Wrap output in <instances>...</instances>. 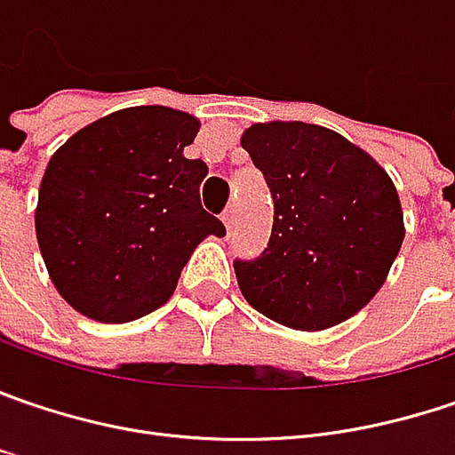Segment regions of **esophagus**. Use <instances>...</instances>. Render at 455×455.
<instances>
[{
  "mask_svg": "<svg viewBox=\"0 0 455 455\" xmlns=\"http://www.w3.org/2000/svg\"><path fill=\"white\" fill-rule=\"evenodd\" d=\"M221 221L227 224V228H231V224H234V208H227V211L221 213Z\"/></svg>",
  "mask_w": 455,
  "mask_h": 455,
  "instance_id": "34e87169",
  "label": "esophagus"
}]
</instances>
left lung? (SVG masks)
<instances>
[{"label":"left lung","mask_w":455,"mask_h":455,"mask_svg":"<svg viewBox=\"0 0 455 455\" xmlns=\"http://www.w3.org/2000/svg\"><path fill=\"white\" fill-rule=\"evenodd\" d=\"M242 148L275 205L267 247L234 262L242 296L267 319L304 332L358 314L404 242L387 170L345 136L301 121L254 123Z\"/></svg>","instance_id":"obj_1"}]
</instances>
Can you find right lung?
Instances as JSON below:
<instances>
[{"mask_svg": "<svg viewBox=\"0 0 455 455\" xmlns=\"http://www.w3.org/2000/svg\"><path fill=\"white\" fill-rule=\"evenodd\" d=\"M198 118L141 105L84 125L43 174L36 236L56 291L79 314L123 324L170 301L180 273L224 224L201 205Z\"/></svg>", "mask_w": 455, "mask_h": 455, "instance_id": "add662e5", "label": "right lung"}]
</instances>
